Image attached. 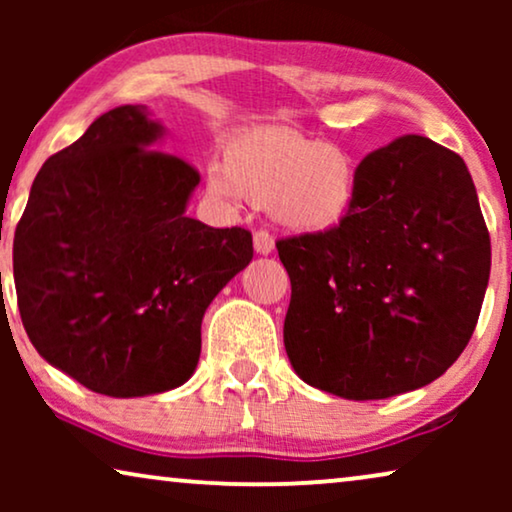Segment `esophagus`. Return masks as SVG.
<instances>
[{
	"instance_id": "34e87169",
	"label": "esophagus",
	"mask_w": 512,
	"mask_h": 512,
	"mask_svg": "<svg viewBox=\"0 0 512 512\" xmlns=\"http://www.w3.org/2000/svg\"><path fill=\"white\" fill-rule=\"evenodd\" d=\"M254 249H256V254H261V256L272 254V249H275V240H272V235L268 233V230H256Z\"/></svg>"
}]
</instances>
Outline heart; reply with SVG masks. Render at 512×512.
Here are the masks:
<instances>
[{"mask_svg":"<svg viewBox=\"0 0 512 512\" xmlns=\"http://www.w3.org/2000/svg\"><path fill=\"white\" fill-rule=\"evenodd\" d=\"M209 188L270 205L275 221L296 233H328L352 214L356 163L342 146L296 130H251L226 146L223 172H209Z\"/></svg>","mask_w":512,"mask_h":512,"instance_id":"heart-1","label":"heart"}]
</instances>
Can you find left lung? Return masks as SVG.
<instances>
[{
    "label": "left lung",
    "instance_id": "obj_1",
    "mask_svg": "<svg viewBox=\"0 0 512 512\" xmlns=\"http://www.w3.org/2000/svg\"><path fill=\"white\" fill-rule=\"evenodd\" d=\"M291 279L284 347L298 377L349 401L419 389L478 324L492 247L457 153L405 135L356 167L352 214L277 242Z\"/></svg>",
    "mask_w": 512,
    "mask_h": 512
}]
</instances>
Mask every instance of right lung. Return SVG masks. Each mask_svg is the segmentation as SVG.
Here are the masks:
<instances>
[{"mask_svg":"<svg viewBox=\"0 0 512 512\" xmlns=\"http://www.w3.org/2000/svg\"><path fill=\"white\" fill-rule=\"evenodd\" d=\"M163 132L144 104L95 118L41 167L13 237L27 338L95 394L184 384L205 310L254 258L249 230L186 216L200 174L153 149Z\"/></svg>","mask_w":512,"mask_h":512,"instance_id":"1","label":"right lung"}]
</instances>
